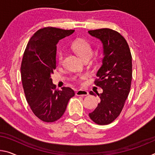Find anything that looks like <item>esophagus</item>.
Wrapping results in <instances>:
<instances>
[{
	"label": "esophagus",
	"instance_id": "1",
	"mask_svg": "<svg viewBox=\"0 0 155 155\" xmlns=\"http://www.w3.org/2000/svg\"><path fill=\"white\" fill-rule=\"evenodd\" d=\"M88 94L89 93H88L87 91L83 90H78L76 92V95L77 96H87L88 95Z\"/></svg>",
	"mask_w": 155,
	"mask_h": 155
}]
</instances>
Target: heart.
I'll return each mask as SVG.
<instances>
[{"label": "heart", "instance_id": "obj_1", "mask_svg": "<svg viewBox=\"0 0 155 155\" xmlns=\"http://www.w3.org/2000/svg\"><path fill=\"white\" fill-rule=\"evenodd\" d=\"M72 50L82 58L83 60L90 58L93 54V48L89 41L85 39H79L76 41L72 45ZM64 58V54L60 53L58 56V61L62 64Z\"/></svg>", "mask_w": 155, "mask_h": 155}]
</instances>
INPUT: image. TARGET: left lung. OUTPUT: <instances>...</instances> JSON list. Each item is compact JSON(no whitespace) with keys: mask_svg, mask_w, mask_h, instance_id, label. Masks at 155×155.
Returning a JSON list of instances; mask_svg holds the SVG:
<instances>
[{"mask_svg":"<svg viewBox=\"0 0 155 155\" xmlns=\"http://www.w3.org/2000/svg\"><path fill=\"white\" fill-rule=\"evenodd\" d=\"M104 45V58L94 84L101 87V99L89 117L98 125L111 124L119 116L130 93L132 78V55L126 39L118 31L108 28L90 30ZM90 94L95 95L92 91Z\"/></svg>","mask_w":155,"mask_h":155,"instance_id":"obj_1","label":"left lung"}]
</instances>
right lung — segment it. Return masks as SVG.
I'll return each mask as SVG.
<instances>
[{
	"mask_svg": "<svg viewBox=\"0 0 155 155\" xmlns=\"http://www.w3.org/2000/svg\"><path fill=\"white\" fill-rule=\"evenodd\" d=\"M74 29L46 27L33 34L24 51L21 81L27 101L36 117L54 122L63 116L74 92L70 87L56 89L51 74L56 69V44Z\"/></svg>",
	"mask_w": 155,
	"mask_h": 155,
	"instance_id": "obj_1",
	"label": "right lung"
}]
</instances>
